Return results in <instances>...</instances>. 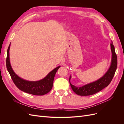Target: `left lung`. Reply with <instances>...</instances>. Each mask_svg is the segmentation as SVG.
Instances as JSON below:
<instances>
[{
  "instance_id": "obj_1",
  "label": "left lung",
  "mask_w": 124,
  "mask_h": 124,
  "mask_svg": "<svg viewBox=\"0 0 124 124\" xmlns=\"http://www.w3.org/2000/svg\"><path fill=\"white\" fill-rule=\"evenodd\" d=\"M110 46L112 52L111 65L107 72L98 80L85 84L81 87H77L76 86H74L71 83L70 81L71 76H70V84L71 88L76 94L84 96L92 95L107 87L110 83L114 76L117 65V58L115 53V47L113 45V42H111Z\"/></svg>"
}]
</instances>
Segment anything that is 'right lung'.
Here are the masks:
<instances>
[{"label":"right lung","instance_id":"right-lung-1","mask_svg":"<svg viewBox=\"0 0 124 124\" xmlns=\"http://www.w3.org/2000/svg\"><path fill=\"white\" fill-rule=\"evenodd\" d=\"M11 43L7 50L6 66L8 72L15 85L21 91L33 95L42 96L49 92L53 87L54 78L55 74L61 66H58L52 70L42 79L36 81L26 80L21 78L15 73L10 61V47Z\"/></svg>","mask_w":124,"mask_h":124}]
</instances>
